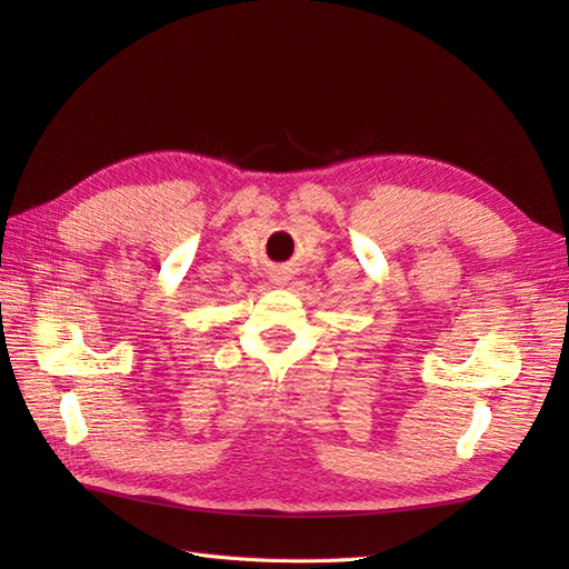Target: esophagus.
<instances>
[{
	"mask_svg": "<svg viewBox=\"0 0 569 569\" xmlns=\"http://www.w3.org/2000/svg\"><path fill=\"white\" fill-rule=\"evenodd\" d=\"M272 280H274V282H278V284L287 282V272H282V270H274V272H272Z\"/></svg>",
	"mask_w": 569,
	"mask_h": 569,
	"instance_id": "34e87169",
	"label": "esophagus"
}]
</instances>
